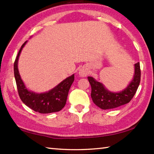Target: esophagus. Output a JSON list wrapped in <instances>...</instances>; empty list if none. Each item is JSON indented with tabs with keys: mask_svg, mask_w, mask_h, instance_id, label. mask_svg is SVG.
Instances as JSON below:
<instances>
[{
	"mask_svg": "<svg viewBox=\"0 0 154 154\" xmlns=\"http://www.w3.org/2000/svg\"><path fill=\"white\" fill-rule=\"evenodd\" d=\"M88 72H89V71H88V68L86 66H83L82 69L79 70V74L81 77H86Z\"/></svg>",
	"mask_w": 154,
	"mask_h": 154,
	"instance_id": "esophagus-1",
	"label": "esophagus"
}]
</instances>
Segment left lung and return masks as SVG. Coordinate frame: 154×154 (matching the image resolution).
<instances>
[{"instance_id":"1","label":"left lung","mask_w":154,"mask_h":154,"mask_svg":"<svg viewBox=\"0 0 154 154\" xmlns=\"http://www.w3.org/2000/svg\"><path fill=\"white\" fill-rule=\"evenodd\" d=\"M88 79L91 85V97L94 103L102 109H109L118 107L128 103L133 98L139 87L140 81V63L134 64V75L133 79L126 89L120 92H111L104 87L102 83L96 82L92 77Z\"/></svg>"}]
</instances>
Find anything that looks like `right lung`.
<instances>
[{
	"instance_id": "obj_1",
	"label": "right lung",
	"mask_w": 154,
	"mask_h": 154,
	"mask_svg": "<svg viewBox=\"0 0 154 154\" xmlns=\"http://www.w3.org/2000/svg\"><path fill=\"white\" fill-rule=\"evenodd\" d=\"M26 41L21 47L14 62V76L20 98L23 103L33 111L40 113L58 112L66 105V99L72 83L75 79L74 75L69 77L48 92L36 94L28 90L21 79L18 71L17 62L20 54Z\"/></svg>"
}]
</instances>
